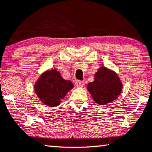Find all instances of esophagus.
<instances>
[{"mask_svg":"<svg viewBox=\"0 0 152 152\" xmlns=\"http://www.w3.org/2000/svg\"><path fill=\"white\" fill-rule=\"evenodd\" d=\"M84 82H82V81H77L75 82V86L77 87H82L84 86Z\"/></svg>","mask_w":152,"mask_h":152,"instance_id":"esophagus-1","label":"esophagus"}]
</instances>
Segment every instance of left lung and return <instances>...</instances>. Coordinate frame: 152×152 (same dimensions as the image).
Here are the masks:
<instances>
[{
	"mask_svg": "<svg viewBox=\"0 0 152 152\" xmlns=\"http://www.w3.org/2000/svg\"><path fill=\"white\" fill-rule=\"evenodd\" d=\"M94 81L87 84V90L99 105L109 104L118 98L122 91V83L115 71L102 66L94 75Z\"/></svg>",
	"mask_w": 152,
	"mask_h": 152,
	"instance_id": "8db88e82",
	"label": "left lung"
}]
</instances>
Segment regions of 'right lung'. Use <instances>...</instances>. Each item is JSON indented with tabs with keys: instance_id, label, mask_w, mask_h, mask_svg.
<instances>
[{
	"instance_id": "right-lung-1",
	"label": "right lung",
	"mask_w": 152,
	"mask_h": 152,
	"mask_svg": "<svg viewBox=\"0 0 152 152\" xmlns=\"http://www.w3.org/2000/svg\"><path fill=\"white\" fill-rule=\"evenodd\" d=\"M72 88V82L64 80L57 69L42 72L34 85L35 93L41 102L51 107L59 105L61 99Z\"/></svg>"
}]
</instances>
